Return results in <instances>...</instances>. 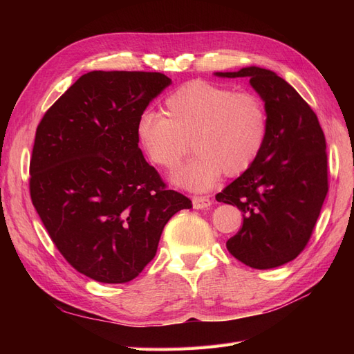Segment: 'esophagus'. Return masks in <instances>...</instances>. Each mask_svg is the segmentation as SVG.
Masks as SVG:
<instances>
[{
	"label": "esophagus",
	"instance_id": "34e87169",
	"mask_svg": "<svg viewBox=\"0 0 354 354\" xmlns=\"http://www.w3.org/2000/svg\"><path fill=\"white\" fill-rule=\"evenodd\" d=\"M192 202H194V208L195 209H203V208H208L212 201L208 196H194L192 198Z\"/></svg>",
	"mask_w": 354,
	"mask_h": 354
}]
</instances>
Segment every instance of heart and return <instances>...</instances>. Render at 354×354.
<instances>
[{
    "label": "heart",
    "instance_id": "obj_1",
    "mask_svg": "<svg viewBox=\"0 0 354 354\" xmlns=\"http://www.w3.org/2000/svg\"><path fill=\"white\" fill-rule=\"evenodd\" d=\"M164 112L140 113L137 140L155 167L171 171L186 155L190 138L195 155L173 177L189 190H208L221 173L243 174L261 155L269 136V111L261 95L230 85L187 81L167 95Z\"/></svg>",
    "mask_w": 354,
    "mask_h": 354
}]
</instances>
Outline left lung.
<instances>
[{"label":"left lung","mask_w":354,"mask_h":354,"mask_svg":"<svg viewBox=\"0 0 354 354\" xmlns=\"http://www.w3.org/2000/svg\"><path fill=\"white\" fill-rule=\"evenodd\" d=\"M218 77H248L269 111V136L250 169L221 190L243 223L226 246L252 269H273L304 251L328 194V155L313 109L283 78L257 66Z\"/></svg>","instance_id":"obj_1"}]
</instances>
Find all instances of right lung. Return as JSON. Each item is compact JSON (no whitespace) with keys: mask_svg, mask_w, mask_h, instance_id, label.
<instances>
[{"mask_svg":"<svg viewBox=\"0 0 354 354\" xmlns=\"http://www.w3.org/2000/svg\"><path fill=\"white\" fill-rule=\"evenodd\" d=\"M169 84L160 72L93 71L37 127L32 203L65 260L97 282L133 281L168 220L192 208L146 162L136 136L138 116Z\"/></svg>","mask_w":354,"mask_h":354,"instance_id":"right-lung-1","label":"right lung"}]
</instances>
